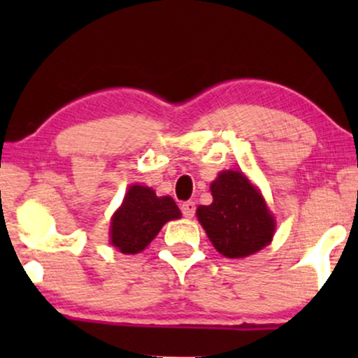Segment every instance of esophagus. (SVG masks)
Instances as JSON below:
<instances>
[{"label":"esophagus","mask_w":358,"mask_h":358,"mask_svg":"<svg viewBox=\"0 0 358 358\" xmlns=\"http://www.w3.org/2000/svg\"><path fill=\"white\" fill-rule=\"evenodd\" d=\"M195 210H196V207L193 202L182 203V213H183V217H187V219H192V217L195 215Z\"/></svg>","instance_id":"esophagus-1"}]
</instances>
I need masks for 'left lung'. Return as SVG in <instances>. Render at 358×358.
I'll return each instance as SVG.
<instances>
[{
  "mask_svg": "<svg viewBox=\"0 0 358 358\" xmlns=\"http://www.w3.org/2000/svg\"><path fill=\"white\" fill-rule=\"evenodd\" d=\"M213 202L200 205L196 217L213 248L225 257H245L273 239L274 224L264 199L241 171H222L210 185Z\"/></svg>",
  "mask_w": 358,
  "mask_h": 358,
  "instance_id": "left-lung-1",
  "label": "left lung"
}]
</instances>
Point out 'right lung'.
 Segmentation results:
<instances>
[{
    "label": "right lung",
    "mask_w": 358,
    "mask_h": 358,
    "mask_svg": "<svg viewBox=\"0 0 358 358\" xmlns=\"http://www.w3.org/2000/svg\"><path fill=\"white\" fill-rule=\"evenodd\" d=\"M171 196H156L150 187L133 185L110 222V244L124 254H138L168 220L180 219Z\"/></svg>",
    "instance_id": "add662e5"
}]
</instances>
